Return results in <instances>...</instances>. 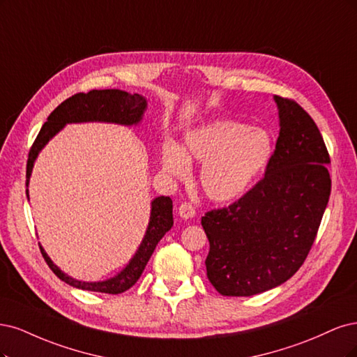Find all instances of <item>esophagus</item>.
Listing matches in <instances>:
<instances>
[{"instance_id":"34e87169","label":"esophagus","mask_w":357,"mask_h":357,"mask_svg":"<svg viewBox=\"0 0 357 357\" xmlns=\"http://www.w3.org/2000/svg\"><path fill=\"white\" fill-rule=\"evenodd\" d=\"M178 213H179V216L182 218V220H191V218L195 215V211H194V208H192V204H190V203H182L181 206H179V209H178Z\"/></svg>"}]
</instances>
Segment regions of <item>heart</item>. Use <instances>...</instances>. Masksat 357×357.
Instances as JSON below:
<instances>
[{
    "label": "heart",
    "instance_id": "1",
    "mask_svg": "<svg viewBox=\"0 0 357 357\" xmlns=\"http://www.w3.org/2000/svg\"><path fill=\"white\" fill-rule=\"evenodd\" d=\"M273 139L267 130L248 124L220 120L188 132L182 146L166 142L162 148V167L175 179H185L190 166L203 165L200 187L213 202L238 199L268 166Z\"/></svg>",
    "mask_w": 357,
    "mask_h": 357
}]
</instances>
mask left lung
I'll return each instance as SVG.
<instances>
[{
  "label": "left lung",
  "instance_id": "8db88e82",
  "mask_svg": "<svg viewBox=\"0 0 357 357\" xmlns=\"http://www.w3.org/2000/svg\"><path fill=\"white\" fill-rule=\"evenodd\" d=\"M279 137L266 176L227 209L208 212V279L224 296L274 289L300 270L331 194V163L316 123L296 102L273 98Z\"/></svg>",
  "mask_w": 357,
  "mask_h": 357
}]
</instances>
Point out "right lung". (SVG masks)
<instances>
[{
  "instance_id": "right-lung-1",
  "label": "right lung",
  "mask_w": 357,
  "mask_h": 357,
  "mask_svg": "<svg viewBox=\"0 0 357 357\" xmlns=\"http://www.w3.org/2000/svg\"><path fill=\"white\" fill-rule=\"evenodd\" d=\"M146 98L139 93H129V91L119 89H105V90H90L89 93H78L73 98L63 100L57 107L43 124V128L33 142L26 165V197L29 200V181L32 175L36 160L43 151V148L47 145L53 137L59 133L66 124H78V123H111L120 126H137L146 111ZM174 206H172L170 197L160 195L151 200V212H149V221L146 225V231L141 241L139 248L136 249L135 255L126 264L116 275H112L105 280L98 282H83L71 278L63 273L47 252L40 245L41 254L47 262L52 271L62 282L77 289L102 292L117 295L130 287L141 278V274L146 266V262L151 258L158 241L165 237L169 229L174 227Z\"/></svg>"
}]
</instances>
